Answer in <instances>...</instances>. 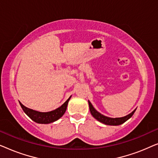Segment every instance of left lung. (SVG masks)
Returning <instances> with one entry per match:
<instances>
[{
    "instance_id": "left-lung-1",
    "label": "left lung",
    "mask_w": 158,
    "mask_h": 158,
    "mask_svg": "<svg viewBox=\"0 0 158 158\" xmlns=\"http://www.w3.org/2000/svg\"><path fill=\"white\" fill-rule=\"evenodd\" d=\"M88 104H89L90 114H91V115L94 116L96 120H98V122L103 123V124H106V125H111V126H118V125L122 124L123 123H124L125 122H127V120L129 119V118L133 116L134 113H135L136 111V109L134 110L131 113L125 116H123V117L111 118V117H108V116L103 115V114L99 113L98 111H96L89 101H88Z\"/></svg>"
}]
</instances>
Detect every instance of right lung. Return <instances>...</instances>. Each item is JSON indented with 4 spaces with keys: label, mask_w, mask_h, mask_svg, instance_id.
<instances>
[{
    "label": "right lung",
    "mask_w": 158,
    "mask_h": 158,
    "mask_svg": "<svg viewBox=\"0 0 158 158\" xmlns=\"http://www.w3.org/2000/svg\"><path fill=\"white\" fill-rule=\"evenodd\" d=\"M70 96L69 97V98L62 104L61 106H60L57 109H56L53 111H48V112H40L35 111V110L29 109V108L26 107L25 106H23L20 101H19V104H20L21 107L22 108L23 111H24V113L31 118V120H33L34 122H35L38 124H49V123H52L55 121L59 119L60 118H61L62 116L64 115V114L65 113L67 106H68V102L70 101L71 98Z\"/></svg>",
    "instance_id": "obj_1"
}]
</instances>
